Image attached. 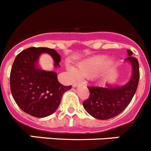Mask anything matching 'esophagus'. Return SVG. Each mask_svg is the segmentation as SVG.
I'll list each match as a JSON object with an SVG mask.
<instances>
[{
	"instance_id": "esophagus-1",
	"label": "esophagus",
	"mask_w": 151,
	"mask_h": 151,
	"mask_svg": "<svg viewBox=\"0 0 151 151\" xmlns=\"http://www.w3.org/2000/svg\"><path fill=\"white\" fill-rule=\"evenodd\" d=\"M80 82H74L73 83V86L74 88H76V87H77V86H78V85H80Z\"/></svg>"
}]
</instances>
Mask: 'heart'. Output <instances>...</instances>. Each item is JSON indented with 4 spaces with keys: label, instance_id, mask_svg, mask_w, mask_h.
Instances as JSON below:
<instances>
[{
    "label": "heart",
    "instance_id": "1",
    "mask_svg": "<svg viewBox=\"0 0 151 151\" xmlns=\"http://www.w3.org/2000/svg\"><path fill=\"white\" fill-rule=\"evenodd\" d=\"M110 63L111 60L108 57H94L78 63L76 69L69 66L68 70L73 76L91 77L110 65Z\"/></svg>",
    "mask_w": 151,
    "mask_h": 151
}]
</instances>
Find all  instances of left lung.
I'll return each instance as SVG.
<instances>
[{"instance_id":"left-lung-1","label":"left lung","mask_w":151,"mask_h":151,"mask_svg":"<svg viewBox=\"0 0 151 151\" xmlns=\"http://www.w3.org/2000/svg\"><path fill=\"white\" fill-rule=\"evenodd\" d=\"M129 57L125 61L132 66L130 80L122 86H113L106 83V87L89 86L90 96L83 102L85 110L97 119H109L122 113L132 100L140 78L139 64L132 52L127 50Z\"/></svg>"}]
</instances>
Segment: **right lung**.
Wrapping results in <instances>:
<instances>
[{
  "label": "right lung",
  "mask_w": 151,
  "mask_h": 151,
  "mask_svg": "<svg viewBox=\"0 0 151 151\" xmlns=\"http://www.w3.org/2000/svg\"><path fill=\"white\" fill-rule=\"evenodd\" d=\"M48 54L60 67V55L48 47H29L17 56L10 72V90L21 110L38 118L48 116L57 110L63 94L71 89L59 82L57 73L38 66L41 54Z\"/></svg>",
  "instance_id": "right-lung-1"
}]
</instances>
